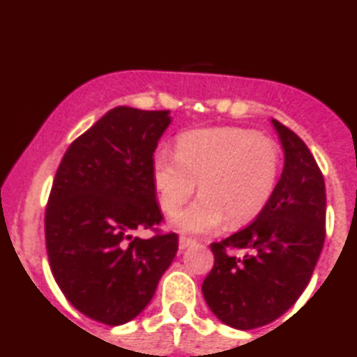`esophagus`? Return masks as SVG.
Listing matches in <instances>:
<instances>
[{
  "instance_id": "34e87169",
  "label": "esophagus",
  "mask_w": 357,
  "mask_h": 357,
  "mask_svg": "<svg viewBox=\"0 0 357 357\" xmlns=\"http://www.w3.org/2000/svg\"><path fill=\"white\" fill-rule=\"evenodd\" d=\"M195 245V239H191V238H185V236H181V238H179V250H186V248H190V246H193Z\"/></svg>"
}]
</instances>
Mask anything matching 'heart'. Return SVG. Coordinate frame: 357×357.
Masks as SVG:
<instances>
[{
  "label": "heart",
  "instance_id": "heart-1",
  "mask_svg": "<svg viewBox=\"0 0 357 357\" xmlns=\"http://www.w3.org/2000/svg\"><path fill=\"white\" fill-rule=\"evenodd\" d=\"M280 149L272 138L243 128H205L179 135L176 153L159 150L152 159V179L160 208L176 213L181 232H212L229 220L239 226L257 217L275 191Z\"/></svg>",
  "mask_w": 357,
  "mask_h": 357
}]
</instances>
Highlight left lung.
I'll use <instances>...</instances> for the list:
<instances>
[{
  "instance_id": "8db88e82",
  "label": "left lung",
  "mask_w": 357,
  "mask_h": 357,
  "mask_svg": "<svg viewBox=\"0 0 357 357\" xmlns=\"http://www.w3.org/2000/svg\"><path fill=\"white\" fill-rule=\"evenodd\" d=\"M272 125L284 149L275 191L250 226L212 243L213 267L202 284L212 313L238 330L264 327L298 301L325 243V181L305 142ZM243 249L236 257L230 251Z\"/></svg>"
}]
</instances>
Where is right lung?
Returning <instances> with one entry per match:
<instances>
[{"mask_svg":"<svg viewBox=\"0 0 357 357\" xmlns=\"http://www.w3.org/2000/svg\"><path fill=\"white\" fill-rule=\"evenodd\" d=\"M169 111L119 106L70 145L46 208L51 272L80 313L123 325L147 307L178 251V234L135 238L162 220L152 179Z\"/></svg>","mask_w":357,"mask_h":357,"instance_id":"right-lung-1","label":"right lung"}]
</instances>
